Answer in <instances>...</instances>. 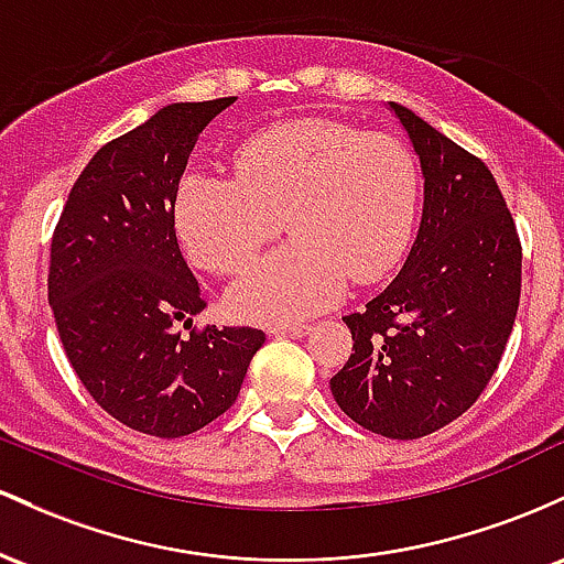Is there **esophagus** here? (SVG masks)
Here are the masks:
<instances>
[{
  "instance_id": "1",
  "label": "esophagus",
  "mask_w": 564,
  "mask_h": 564,
  "mask_svg": "<svg viewBox=\"0 0 564 564\" xmlns=\"http://www.w3.org/2000/svg\"><path fill=\"white\" fill-rule=\"evenodd\" d=\"M274 338H303L308 333V325H274L269 327Z\"/></svg>"
}]
</instances>
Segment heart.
<instances>
[{
	"mask_svg": "<svg viewBox=\"0 0 564 564\" xmlns=\"http://www.w3.org/2000/svg\"><path fill=\"white\" fill-rule=\"evenodd\" d=\"M421 175L404 143L335 119H293L234 151V175L186 170L173 220L183 250L213 274H237L280 231L293 234L229 293L250 322H293L333 306L354 282L402 261L419 218Z\"/></svg>",
	"mask_w": 564,
	"mask_h": 564,
	"instance_id": "b5f03b06",
	"label": "heart"
}]
</instances>
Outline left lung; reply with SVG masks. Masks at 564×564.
Returning a JSON list of instances; mask_svg holds the SVG:
<instances>
[{
	"mask_svg": "<svg viewBox=\"0 0 564 564\" xmlns=\"http://www.w3.org/2000/svg\"><path fill=\"white\" fill-rule=\"evenodd\" d=\"M423 175L419 237L394 282L344 316L354 354L330 378L367 432L419 440L464 415L501 362L522 290V245L487 164L389 104Z\"/></svg>",
	"mask_w": 564,
	"mask_h": 564,
	"instance_id": "obj_1",
	"label": "left lung"
}]
</instances>
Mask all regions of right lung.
Listing matches in <instances>:
<instances>
[{
    "label": "right lung",
    "instance_id": "right-lung-1",
    "mask_svg": "<svg viewBox=\"0 0 564 564\" xmlns=\"http://www.w3.org/2000/svg\"><path fill=\"white\" fill-rule=\"evenodd\" d=\"M234 100L170 104L98 149L50 245L47 299L82 386L111 419L162 440L224 415L265 340L256 327H192L207 303L173 220L199 132Z\"/></svg>",
    "mask_w": 564,
    "mask_h": 564
}]
</instances>
